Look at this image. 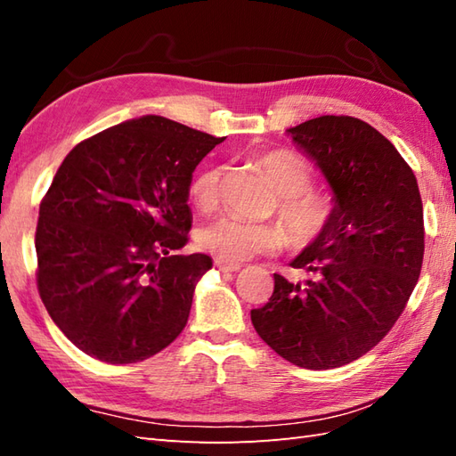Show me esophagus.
Returning <instances> with one entry per match:
<instances>
[{
	"label": "esophagus",
	"mask_w": 456,
	"mask_h": 456,
	"mask_svg": "<svg viewBox=\"0 0 456 456\" xmlns=\"http://www.w3.org/2000/svg\"><path fill=\"white\" fill-rule=\"evenodd\" d=\"M216 266L221 270V273H237V270H240L239 263H225V260H219V258H216Z\"/></svg>",
	"instance_id": "esophagus-1"
}]
</instances>
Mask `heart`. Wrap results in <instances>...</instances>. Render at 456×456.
<instances>
[{
	"label": "heart",
	"mask_w": 456,
	"mask_h": 456,
	"mask_svg": "<svg viewBox=\"0 0 456 456\" xmlns=\"http://www.w3.org/2000/svg\"><path fill=\"white\" fill-rule=\"evenodd\" d=\"M263 168L278 191V217L284 223L289 243L307 247L322 237L337 213V201L329 191L314 190V172L304 160L286 151L260 154ZM223 167L208 164L193 174L188 183L190 201L200 211H211L221 193ZM198 243L225 263H243L258 255H273L286 245V233L278 223H250L233 216L219 217L203 225Z\"/></svg>",
	"instance_id": "heart-1"
}]
</instances>
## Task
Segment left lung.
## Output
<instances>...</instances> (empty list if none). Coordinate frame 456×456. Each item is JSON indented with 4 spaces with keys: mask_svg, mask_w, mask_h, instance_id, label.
I'll return each instance as SVG.
<instances>
[{
    "mask_svg": "<svg viewBox=\"0 0 456 456\" xmlns=\"http://www.w3.org/2000/svg\"><path fill=\"white\" fill-rule=\"evenodd\" d=\"M288 134L323 172L337 213L289 263L312 278L274 274L250 319L286 361L327 370L366 354L398 322L423 265V203L408 162L368 123L322 115Z\"/></svg>",
    "mask_w": 456,
    "mask_h": 456,
    "instance_id": "8db88e82",
    "label": "left lung"
}]
</instances>
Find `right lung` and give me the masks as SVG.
<instances>
[{"label": "right lung", "mask_w": 456, "mask_h": 456, "mask_svg": "<svg viewBox=\"0 0 456 456\" xmlns=\"http://www.w3.org/2000/svg\"><path fill=\"white\" fill-rule=\"evenodd\" d=\"M225 137L144 115L76 144L38 208L37 286L76 346L110 364L160 353L213 266L188 243V183Z\"/></svg>", "instance_id": "right-lung-1"}]
</instances>
